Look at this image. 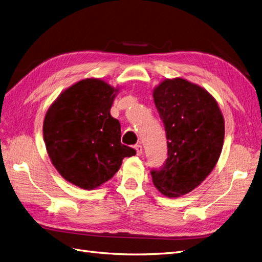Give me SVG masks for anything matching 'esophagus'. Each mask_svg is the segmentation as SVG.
<instances>
[{"label":"esophagus","mask_w":262,"mask_h":262,"mask_svg":"<svg viewBox=\"0 0 262 262\" xmlns=\"http://www.w3.org/2000/svg\"><path fill=\"white\" fill-rule=\"evenodd\" d=\"M134 148H136V150H137V155L141 156V155H142V153H143V147H142V145L137 144L136 146H134Z\"/></svg>","instance_id":"esophagus-1"}]
</instances>
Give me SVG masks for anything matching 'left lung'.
<instances>
[{"label":"left lung","instance_id":"1","mask_svg":"<svg viewBox=\"0 0 262 262\" xmlns=\"http://www.w3.org/2000/svg\"><path fill=\"white\" fill-rule=\"evenodd\" d=\"M167 139V160L150 170L154 186L169 198L192 191L216 165L224 142V118L202 87L184 78L165 80L153 92Z\"/></svg>","mask_w":262,"mask_h":262}]
</instances>
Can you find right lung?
I'll return each instance as SVG.
<instances>
[{
	"label": "right lung",
	"mask_w": 262,
	"mask_h": 262,
	"mask_svg": "<svg viewBox=\"0 0 262 262\" xmlns=\"http://www.w3.org/2000/svg\"><path fill=\"white\" fill-rule=\"evenodd\" d=\"M118 90L97 78L69 87L48 109L43 140L53 166L85 190L114 177L136 149L121 143L120 122L110 115Z\"/></svg>",
	"instance_id": "right-lung-1"
}]
</instances>
